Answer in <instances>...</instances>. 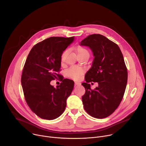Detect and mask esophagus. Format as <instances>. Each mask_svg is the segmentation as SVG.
Instances as JSON below:
<instances>
[{
	"mask_svg": "<svg viewBox=\"0 0 146 146\" xmlns=\"http://www.w3.org/2000/svg\"><path fill=\"white\" fill-rule=\"evenodd\" d=\"M81 84L80 82H74V86H80Z\"/></svg>",
	"mask_w": 146,
	"mask_h": 146,
	"instance_id": "1",
	"label": "esophagus"
}]
</instances>
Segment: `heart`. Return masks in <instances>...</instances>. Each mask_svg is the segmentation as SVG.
<instances>
[{
	"instance_id": "obj_1",
	"label": "heart",
	"mask_w": 146,
	"mask_h": 146,
	"mask_svg": "<svg viewBox=\"0 0 146 146\" xmlns=\"http://www.w3.org/2000/svg\"><path fill=\"white\" fill-rule=\"evenodd\" d=\"M76 51L77 52L78 55H84V54H87L89 55V52L84 47H83L82 46H78ZM68 52V50L65 51L63 54L62 55V58H63L64 56H65V54ZM84 73V70L82 68H78V67H76V66H73L71 67L70 69H69L67 71V76L74 80H78L80 78L81 76Z\"/></svg>"
}]
</instances>
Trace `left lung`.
Segmentation results:
<instances>
[{
	"instance_id": "obj_1",
	"label": "left lung",
	"mask_w": 146,
	"mask_h": 146,
	"mask_svg": "<svg viewBox=\"0 0 146 146\" xmlns=\"http://www.w3.org/2000/svg\"><path fill=\"white\" fill-rule=\"evenodd\" d=\"M80 45L89 47L94 56L85 76L86 82L81 84L86 89L83 106L91 116L106 118L118 107L125 91L128 72L123 55L117 44L99 34L87 36ZM92 81L98 83L94 90L88 84Z\"/></svg>"
}]
</instances>
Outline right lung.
I'll return each instance as SVG.
<instances>
[{"label":"right lung","mask_w":146,"mask_h":146,"mask_svg":"<svg viewBox=\"0 0 146 146\" xmlns=\"http://www.w3.org/2000/svg\"><path fill=\"white\" fill-rule=\"evenodd\" d=\"M74 37H51L35 45L31 49L23 69L21 84L28 105L41 118L52 120L65 110L74 81L60 77L62 82L56 88L50 84L60 74L61 56L73 42Z\"/></svg>","instance_id":"add662e5"}]
</instances>
